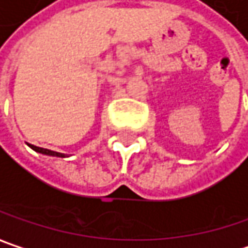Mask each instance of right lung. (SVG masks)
Returning <instances> with one entry per match:
<instances>
[{
	"mask_svg": "<svg viewBox=\"0 0 248 248\" xmlns=\"http://www.w3.org/2000/svg\"><path fill=\"white\" fill-rule=\"evenodd\" d=\"M29 147H30L31 150H34L36 153H40V154H43V155L58 156V158H65V156H68L66 154H62V153H57V151H51V150H47V148H40V147H36V145H33V144H29Z\"/></svg>",
	"mask_w": 248,
	"mask_h": 248,
	"instance_id": "obj_1",
	"label": "right lung"
}]
</instances>
